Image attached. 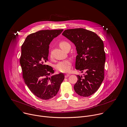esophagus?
<instances>
[{"label": "esophagus", "mask_w": 127, "mask_h": 127, "mask_svg": "<svg viewBox=\"0 0 127 127\" xmlns=\"http://www.w3.org/2000/svg\"><path fill=\"white\" fill-rule=\"evenodd\" d=\"M69 74H66L65 75V78H67L68 77H69Z\"/></svg>", "instance_id": "1"}]
</instances>
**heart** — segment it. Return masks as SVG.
<instances>
[{
	"label": "heart",
	"instance_id": "b5f03b06",
	"mask_svg": "<svg viewBox=\"0 0 127 127\" xmlns=\"http://www.w3.org/2000/svg\"><path fill=\"white\" fill-rule=\"evenodd\" d=\"M69 44L65 41H62L60 43V47L64 50L65 47ZM71 65V61L70 60H66L64 61H61L59 62L56 65V68L57 70L62 72H66L70 70Z\"/></svg>",
	"mask_w": 127,
	"mask_h": 127
}]
</instances>
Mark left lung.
<instances>
[{"label": "left lung", "instance_id": "8db88e82", "mask_svg": "<svg viewBox=\"0 0 127 127\" xmlns=\"http://www.w3.org/2000/svg\"><path fill=\"white\" fill-rule=\"evenodd\" d=\"M76 46L75 68L86 73L77 75L76 93L83 96L94 94L104 79L106 55L103 40L95 32L84 29L65 30L62 34Z\"/></svg>", "mask_w": 127, "mask_h": 127}]
</instances>
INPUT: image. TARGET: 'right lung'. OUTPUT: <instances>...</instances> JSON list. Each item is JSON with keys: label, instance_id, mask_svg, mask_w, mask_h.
<instances>
[{"label": "right lung", "instance_id": "obj_1", "mask_svg": "<svg viewBox=\"0 0 127 127\" xmlns=\"http://www.w3.org/2000/svg\"><path fill=\"white\" fill-rule=\"evenodd\" d=\"M63 31L42 30L31 33L21 46L20 64L24 82L35 96L42 99H49L56 95L64 79L62 73L49 77L55 71L46 64L49 44Z\"/></svg>", "mask_w": 127, "mask_h": 127}]
</instances>
